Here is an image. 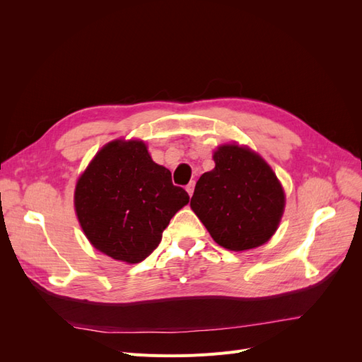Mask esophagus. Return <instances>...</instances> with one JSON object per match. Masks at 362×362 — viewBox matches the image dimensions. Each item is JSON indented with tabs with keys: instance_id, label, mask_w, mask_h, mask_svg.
<instances>
[{
	"instance_id": "1",
	"label": "esophagus",
	"mask_w": 362,
	"mask_h": 362,
	"mask_svg": "<svg viewBox=\"0 0 362 362\" xmlns=\"http://www.w3.org/2000/svg\"><path fill=\"white\" fill-rule=\"evenodd\" d=\"M185 190H187L189 196H192V194H193V190H194V181L189 182V184H187V187H185Z\"/></svg>"
}]
</instances>
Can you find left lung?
Returning a JSON list of instances; mask_svg holds the SVG:
<instances>
[{"instance_id":"obj_1","label":"left lung","mask_w":362,"mask_h":362,"mask_svg":"<svg viewBox=\"0 0 362 362\" xmlns=\"http://www.w3.org/2000/svg\"><path fill=\"white\" fill-rule=\"evenodd\" d=\"M216 166L196 182L190 206L217 245L247 250L269 242L286 206L275 172L257 152L235 144L218 146Z\"/></svg>"}]
</instances>
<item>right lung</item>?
I'll return each instance as SVG.
<instances>
[{
    "label": "right lung",
    "instance_id": "obj_1",
    "mask_svg": "<svg viewBox=\"0 0 362 362\" xmlns=\"http://www.w3.org/2000/svg\"><path fill=\"white\" fill-rule=\"evenodd\" d=\"M189 201L141 140L107 144L78 178L74 194L76 217L93 247L129 264L151 255L170 218Z\"/></svg>",
    "mask_w": 362,
    "mask_h": 362
}]
</instances>
